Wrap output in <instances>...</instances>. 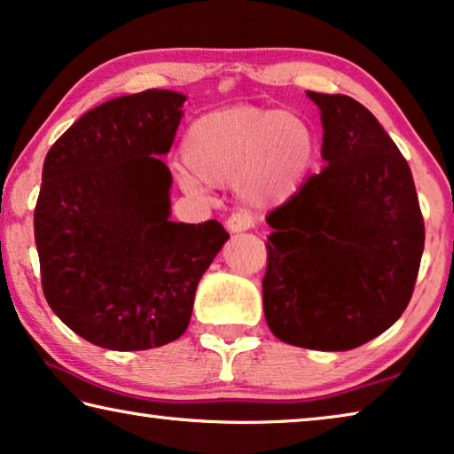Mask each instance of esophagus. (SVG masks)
<instances>
[{
  "mask_svg": "<svg viewBox=\"0 0 454 454\" xmlns=\"http://www.w3.org/2000/svg\"><path fill=\"white\" fill-rule=\"evenodd\" d=\"M226 226L230 232H244V230H250L254 226V218L248 212H234L228 218Z\"/></svg>",
  "mask_w": 454,
  "mask_h": 454,
  "instance_id": "obj_1",
  "label": "esophagus"
}]
</instances>
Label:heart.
<instances>
[{
	"label": "heart",
	"instance_id": "1",
	"mask_svg": "<svg viewBox=\"0 0 454 454\" xmlns=\"http://www.w3.org/2000/svg\"><path fill=\"white\" fill-rule=\"evenodd\" d=\"M317 153L311 125L294 113L232 106L193 121L184 135L182 188L201 196L207 184H232L256 207L280 204L301 188Z\"/></svg>",
	"mask_w": 454,
	"mask_h": 454
}]
</instances>
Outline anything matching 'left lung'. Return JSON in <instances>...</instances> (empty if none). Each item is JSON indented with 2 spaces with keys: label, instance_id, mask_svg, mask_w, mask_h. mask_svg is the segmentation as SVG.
Here are the masks:
<instances>
[{
  "label": "left lung",
  "instance_id": "obj_1",
  "mask_svg": "<svg viewBox=\"0 0 454 454\" xmlns=\"http://www.w3.org/2000/svg\"><path fill=\"white\" fill-rule=\"evenodd\" d=\"M307 97L321 111L327 165L266 215L264 317L280 341L348 351L404 313L424 220L412 171L378 119L351 97Z\"/></svg>",
  "mask_w": 454,
  "mask_h": 454
}]
</instances>
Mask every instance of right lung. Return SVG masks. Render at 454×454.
Segmentation results:
<instances>
[{"mask_svg": "<svg viewBox=\"0 0 454 454\" xmlns=\"http://www.w3.org/2000/svg\"><path fill=\"white\" fill-rule=\"evenodd\" d=\"M185 97L151 89L95 106L50 147L34 210L44 297L64 325L114 351L188 329L201 275L228 240L215 220H169Z\"/></svg>", "mask_w": 454, "mask_h": 454, "instance_id": "add662e5", "label": "right lung"}]
</instances>
